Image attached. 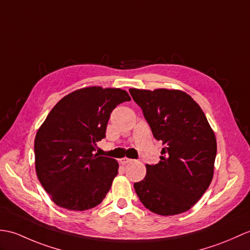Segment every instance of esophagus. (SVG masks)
Segmentation results:
<instances>
[{"mask_svg":"<svg viewBox=\"0 0 250 250\" xmlns=\"http://www.w3.org/2000/svg\"><path fill=\"white\" fill-rule=\"evenodd\" d=\"M119 161H120L121 164L125 165V164H127V163H131V162H132L133 160H132V159H129V158H123V159H120Z\"/></svg>","mask_w":250,"mask_h":250,"instance_id":"34e87169","label":"esophagus"}]
</instances>
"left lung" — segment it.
<instances>
[{"label": "left lung", "mask_w": 250, "mask_h": 250, "mask_svg": "<svg viewBox=\"0 0 250 250\" xmlns=\"http://www.w3.org/2000/svg\"><path fill=\"white\" fill-rule=\"evenodd\" d=\"M156 141H162L159 164L134 183L139 200L160 215L189 210L210 185L216 158V138L205 113L181 90L131 88Z\"/></svg>", "instance_id": "obj_1"}]
</instances>
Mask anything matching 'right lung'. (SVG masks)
I'll return each mask as SVG.
<instances>
[{
  "label": "right lung",
  "instance_id": "add662e5",
  "mask_svg": "<svg viewBox=\"0 0 250 250\" xmlns=\"http://www.w3.org/2000/svg\"><path fill=\"white\" fill-rule=\"evenodd\" d=\"M130 100L123 89L87 87L63 97L46 116L35 137V165L57 206L84 211L105 198L119 165L95 154L96 143L105 137L113 109Z\"/></svg>",
  "mask_w": 250,
  "mask_h": 250
}]
</instances>
